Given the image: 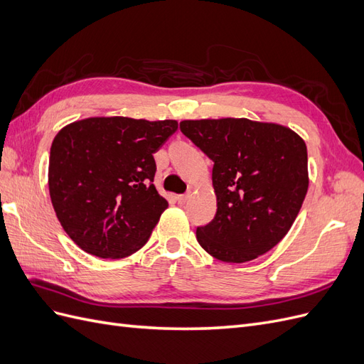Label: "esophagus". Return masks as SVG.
Returning <instances> with one entry per match:
<instances>
[{
    "label": "esophagus",
    "instance_id": "34e87169",
    "mask_svg": "<svg viewBox=\"0 0 364 364\" xmlns=\"http://www.w3.org/2000/svg\"><path fill=\"white\" fill-rule=\"evenodd\" d=\"M188 199H190V194H181V196H178V202H179L181 205L188 202Z\"/></svg>",
    "mask_w": 364,
    "mask_h": 364
}]
</instances>
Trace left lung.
Instances as JSON below:
<instances>
[{
    "instance_id": "left-lung-1",
    "label": "left lung",
    "mask_w": 364,
    "mask_h": 364,
    "mask_svg": "<svg viewBox=\"0 0 364 364\" xmlns=\"http://www.w3.org/2000/svg\"><path fill=\"white\" fill-rule=\"evenodd\" d=\"M181 132L214 162L217 213L197 228L199 245L223 262H247L277 246L308 190L304 139L247 118L185 119Z\"/></svg>"
}]
</instances>
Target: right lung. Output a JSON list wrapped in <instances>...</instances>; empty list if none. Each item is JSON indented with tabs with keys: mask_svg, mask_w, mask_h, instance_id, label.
<instances>
[{
	"mask_svg": "<svg viewBox=\"0 0 364 364\" xmlns=\"http://www.w3.org/2000/svg\"><path fill=\"white\" fill-rule=\"evenodd\" d=\"M178 121L92 117L65 126L50 150L54 211L74 243L119 259L147 243L168 202L156 191V153Z\"/></svg>",
	"mask_w": 364,
	"mask_h": 364,
	"instance_id": "add662e5",
	"label": "right lung"
}]
</instances>
